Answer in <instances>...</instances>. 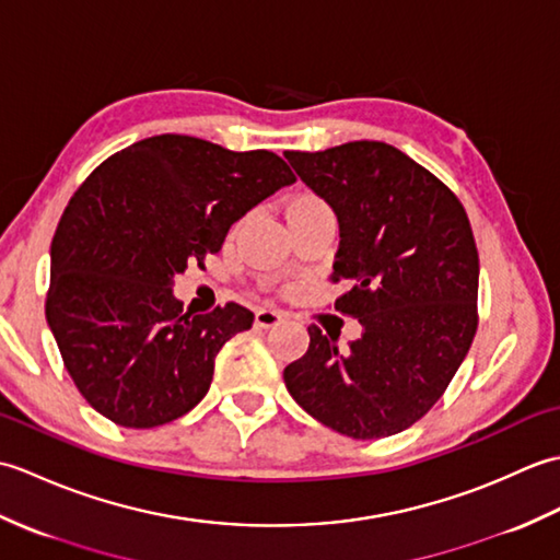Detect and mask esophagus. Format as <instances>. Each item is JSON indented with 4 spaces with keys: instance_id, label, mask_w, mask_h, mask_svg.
I'll list each match as a JSON object with an SVG mask.
<instances>
[{
    "instance_id": "1",
    "label": "esophagus",
    "mask_w": 560,
    "mask_h": 560,
    "mask_svg": "<svg viewBox=\"0 0 560 560\" xmlns=\"http://www.w3.org/2000/svg\"><path fill=\"white\" fill-rule=\"evenodd\" d=\"M283 319V313L277 311V307H259V311L255 313V325L261 327V329H269V327H277Z\"/></svg>"
}]
</instances>
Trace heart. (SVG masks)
Instances as JSON below:
<instances>
[{
    "label": "heart",
    "mask_w": 560,
    "mask_h": 560,
    "mask_svg": "<svg viewBox=\"0 0 560 560\" xmlns=\"http://www.w3.org/2000/svg\"><path fill=\"white\" fill-rule=\"evenodd\" d=\"M315 207H325L323 201H319L317 197H313V195H303V197H299L291 205V209L289 211H299V209H315Z\"/></svg>",
    "instance_id": "obj_1"
}]
</instances>
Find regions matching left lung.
<instances>
[{
    "label": "left lung",
    "instance_id": "1",
    "mask_svg": "<svg viewBox=\"0 0 560 560\" xmlns=\"http://www.w3.org/2000/svg\"><path fill=\"white\" fill-rule=\"evenodd\" d=\"M301 180L339 221L335 307L363 331L311 347L283 371L291 397L355 440L395 435L443 397L477 335L479 253L467 211L438 177L385 141L287 151Z\"/></svg>",
    "mask_w": 560,
    "mask_h": 560
}]
</instances>
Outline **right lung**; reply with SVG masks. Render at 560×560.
Wrapping results in <instances>:
<instances>
[{
	"label": "right lung",
	"instance_id": "obj_1",
	"mask_svg": "<svg viewBox=\"0 0 560 560\" xmlns=\"http://www.w3.org/2000/svg\"><path fill=\"white\" fill-rule=\"evenodd\" d=\"M293 183L277 153L185 135L141 139L86 177L52 237L45 317L93 409L156 428L205 399L217 353L255 315L237 303L183 313L175 273L205 265L237 219Z\"/></svg>",
	"mask_w": 560,
	"mask_h": 560
}]
</instances>
